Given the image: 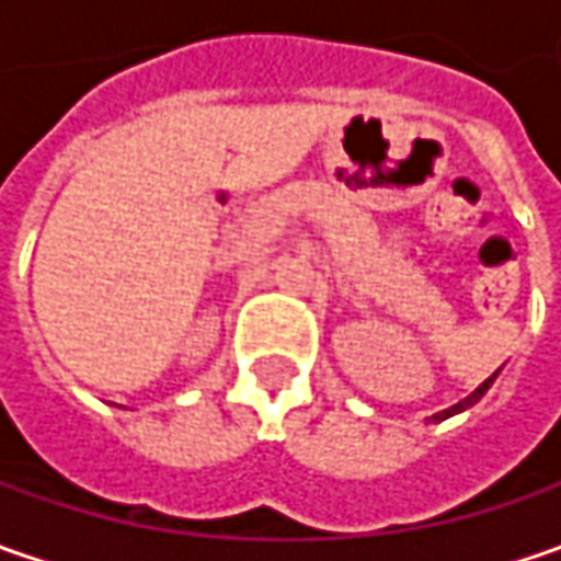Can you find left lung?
<instances>
[{"instance_id":"left-lung-1","label":"left lung","mask_w":561,"mask_h":561,"mask_svg":"<svg viewBox=\"0 0 561 561\" xmlns=\"http://www.w3.org/2000/svg\"><path fill=\"white\" fill-rule=\"evenodd\" d=\"M496 375H500V371H493V377H486L484 383H481V387H478L474 393H468V397H465L462 402H456V405H449V409H443V412H437V415H434V421H443V419H449V415H456V412H465V409H471V405H474V402H478V399L484 397L486 390H490V383L496 380Z\"/></svg>"}]
</instances>
